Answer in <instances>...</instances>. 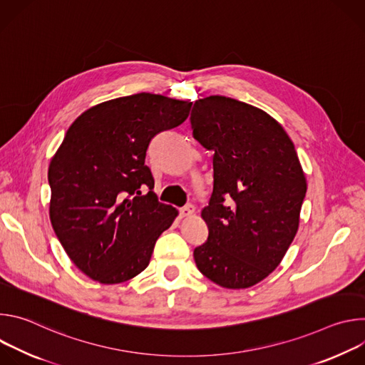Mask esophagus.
<instances>
[{"label":"esophagus","mask_w":365,"mask_h":365,"mask_svg":"<svg viewBox=\"0 0 365 365\" xmlns=\"http://www.w3.org/2000/svg\"><path fill=\"white\" fill-rule=\"evenodd\" d=\"M193 212H195V206H193V205H186V206L180 207V217H182V218L192 217Z\"/></svg>","instance_id":"1"}]
</instances>
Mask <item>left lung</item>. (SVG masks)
I'll list each match as a JSON object with an SVG mask.
<instances>
[{"mask_svg": "<svg viewBox=\"0 0 365 365\" xmlns=\"http://www.w3.org/2000/svg\"><path fill=\"white\" fill-rule=\"evenodd\" d=\"M190 123L214 151L200 212L210 234L193 251L196 267L221 287H251L276 270L299 230L307 185L294 144L266 111L222 95L195 101Z\"/></svg>", "mask_w": 365, "mask_h": 365, "instance_id": "1", "label": "left lung"}]
</instances>
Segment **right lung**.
<instances>
[{
    "label": "right lung",
    "instance_id": "1",
    "mask_svg": "<svg viewBox=\"0 0 365 365\" xmlns=\"http://www.w3.org/2000/svg\"><path fill=\"white\" fill-rule=\"evenodd\" d=\"M190 107L141 92L91 107L66 131L48 165V217L72 263L92 280L117 284L140 274L179 215L153 192L145 154Z\"/></svg>",
    "mask_w": 365,
    "mask_h": 365
}]
</instances>
